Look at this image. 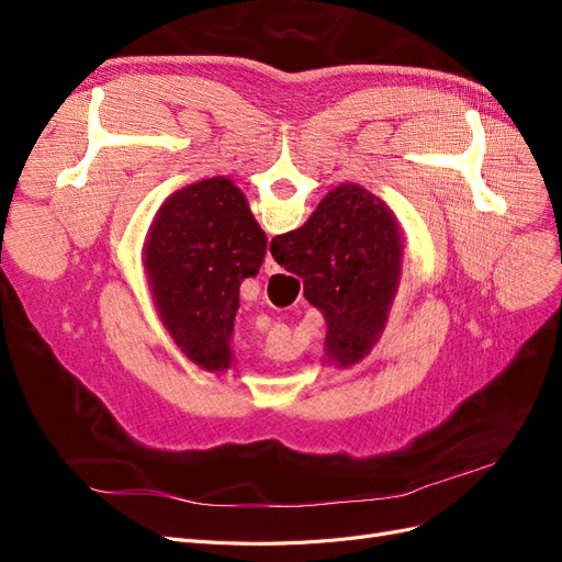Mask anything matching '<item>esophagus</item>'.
Segmentation results:
<instances>
[{
    "mask_svg": "<svg viewBox=\"0 0 562 562\" xmlns=\"http://www.w3.org/2000/svg\"><path fill=\"white\" fill-rule=\"evenodd\" d=\"M277 271H281V267L277 265L274 258H271V252H267V258H265V274H277Z\"/></svg>",
    "mask_w": 562,
    "mask_h": 562,
    "instance_id": "esophagus-1",
    "label": "esophagus"
}]
</instances>
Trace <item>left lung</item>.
I'll return each mask as SVG.
<instances>
[{"mask_svg": "<svg viewBox=\"0 0 562 562\" xmlns=\"http://www.w3.org/2000/svg\"><path fill=\"white\" fill-rule=\"evenodd\" d=\"M267 236L246 194L225 176L168 196L143 246L149 293L180 351L209 372L232 368L244 279L260 271Z\"/></svg>", "mask_w": 562, "mask_h": 562, "instance_id": "8db88e82", "label": "left lung"}]
</instances>
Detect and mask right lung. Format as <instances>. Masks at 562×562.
Returning a JSON list of instances; mask_svg holds the SVG:
<instances>
[{
	"instance_id": "1",
	"label": "right lung",
	"mask_w": 562,
	"mask_h": 562,
	"mask_svg": "<svg viewBox=\"0 0 562 562\" xmlns=\"http://www.w3.org/2000/svg\"><path fill=\"white\" fill-rule=\"evenodd\" d=\"M274 260L304 281V297L326 318V363L363 361L386 328L403 274V234L386 203L342 182L300 229L274 236Z\"/></svg>"
}]
</instances>
